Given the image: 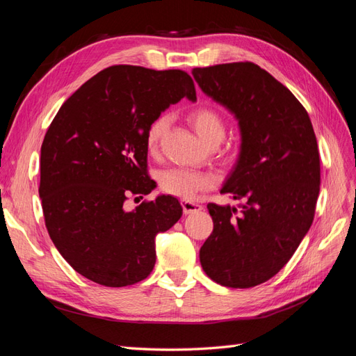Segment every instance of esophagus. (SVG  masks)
<instances>
[{"instance_id": "1", "label": "esophagus", "mask_w": 356, "mask_h": 356, "mask_svg": "<svg viewBox=\"0 0 356 356\" xmlns=\"http://www.w3.org/2000/svg\"><path fill=\"white\" fill-rule=\"evenodd\" d=\"M181 207H184V213L185 215H191V213H197L200 210H202L201 204H197V202L192 201H181Z\"/></svg>"}]
</instances>
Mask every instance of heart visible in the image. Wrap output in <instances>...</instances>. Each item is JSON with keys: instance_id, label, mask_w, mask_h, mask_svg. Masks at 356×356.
Returning <instances> with one entry per match:
<instances>
[{"instance_id": "obj_1", "label": "heart", "mask_w": 356, "mask_h": 356, "mask_svg": "<svg viewBox=\"0 0 356 356\" xmlns=\"http://www.w3.org/2000/svg\"><path fill=\"white\" fill-rule=\"evenodd\" d=\"M189 120L192 127L197 131V134L206 141L207 145L220 143L225 137V122L216 110L210 107H198L191 111ZM170 125V116L161 115L152 122L146 143L150 152L156 150L161 137L164 136ZM159 186L170 195L179 198H192L198 191L207 189L211 186V177L201 171L189 170V168H168L159 175Z\"/></svg>"}]
</instances>
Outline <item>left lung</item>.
I'll return each instance as SVG.
<instances>
[{"mask_svg": "<svg viewBox=\"0 0 356 356\" xmlns=\"http://www.w3.org/2000/svg\"><path fill=\"white\" fill-rule=\"evenodd\" d=\"M202 92L238 120V161L222 194L238 207L209 202L213 232L201 267L222 286L252 288L277 274L307 234L321 185L318 141L306 108L253 63L192 70Z\"/></svg>", "mask_w": 356, "mask_h": 356, "instance_id": "obj_1", "label": "left lung"}]
</instances>
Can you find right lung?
<instances>
[{
	"label": "right lung",
	"instance_id": "right-lung-1",
	"mask_svg": "<svg viewBox=\"0 0 356 356\" xmlns=\"http://www.w3.org/2000/svg\"><path fill=\"white\" fill-rule=\"evenodd\" d=\"M184 97L197 99L186 71L113 65L80 86L47 129L38 188L46 228L70 266L98 285L146 279L156 261V234L181 216L171 195L134 210L125 201L155 188L147 175V129Z\"/></svg>",
	"mask_w": 356,
	"mask_h": 356
}]
</instances>
